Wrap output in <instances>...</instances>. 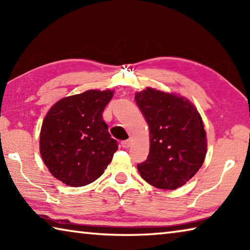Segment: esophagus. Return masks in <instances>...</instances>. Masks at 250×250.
Segmentation results:
<instances>
[{
    "label": "esophagus",
    "instance_id": "1",
    "mask_svg": "<svg viewBox=\"0 0 250 250\" xmlns=\"http://www.w3.org/2000/svg\"><path fill=\"white\" fill-rule=\"evenodd\" d=\"M130 145H131L130 140H125V141L121 142V146L124 147V149H128V147L130 146Z\"/></svg>",
    "mask_w": 250,
    "mask_h": 250
}]
</instances>
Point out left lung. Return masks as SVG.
I'll list each match as a JSON object with an SVG mask.
<instances>
[{
    "label": "left lung",
    "instance_id": "8db88e82",
    "mask_svg": "<svg viewBox=\"0 0 250 250\" xmlns=\"http://www.w3.org/2000/svg\"><path fill=\"white\" fill-rule=\"evenodd\" d=\"M150 128V152L138 171L161 189L183 186L200 170L206 155L202 118L188 99L153 88L135 94Z\"/></svg>",
    "mask_w": 250,
    "mask_h": 250
}]
</instances>
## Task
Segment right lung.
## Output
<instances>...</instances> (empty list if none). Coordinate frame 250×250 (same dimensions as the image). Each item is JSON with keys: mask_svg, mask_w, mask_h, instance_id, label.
<instances>
[{"mask_svg": "<svg viewBox=\"0 0 250 250\" xmlns=\"http://www.w3.org/2000/svg\"><path fill=\"white\" fill-rule=\"evenodd\" d=\"M111 90H87L57 101L41 129L40 151L54 177L73 188L90 184L111 162L118 143L103 119Z\"/></svg>", "mask_w": 250, "mask_h": 250, "instance_id": "obj_1", "label": "right lung"}]
</instances>
